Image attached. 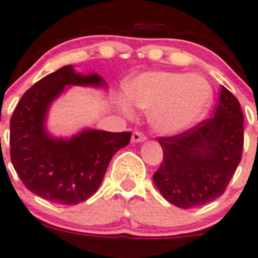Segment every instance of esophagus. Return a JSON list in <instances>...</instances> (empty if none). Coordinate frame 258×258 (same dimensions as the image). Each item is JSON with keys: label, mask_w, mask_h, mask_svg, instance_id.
<instances>
[{"label": "esophagus", "mask_w": 258, "mask_h": 258, "mask_svg": "<svg viewBox=\"0 0 258 258\" xmlns=\"http://www.w3.org/2000/svg\"><path fill=\"white\" fill-rule=\"evenodd\" d=\"M146 141V136L141 131H134L132 134V142H143Z\"/></svg>", "instance_id": "obj_1"}]
</instances>
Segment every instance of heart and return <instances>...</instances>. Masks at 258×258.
<instances>
[{"instance_id": "obj_1", "label": "heart", "mask_w": 258, "mask_h": 258, "mask_svg": "<svg viewBox=\"0 0 258 258\" xmlns=\"http://www.w3.org/2000/svg\"><path fill=\"white\" fill-rule=\"evenodd\" d=\"M125 93L137 107L150 111L151 124L161 133H178L195 124L212 101L206 80L183 73H145L127 83ZM120 106L131 115L129 103L121 101Z\"/></svg>"}]
</instances>
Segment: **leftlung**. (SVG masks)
Wrapping results in <instances>:
<instances>
[{"instance_id": "obj_1", "label": "left lung", "mask_w": 258, "mask_h": 258, "mask_svg": "<svg viewBox=\"0 0 258 258\" xmlns=\"http://www.w3.org/2000/svg\"><path fill=\"white\" fill-rule=\"evenodd\" d=\"M242 108L221 87L212 117L172 137H160L164 158L153 181L170 203L180 209L202 206L224 195L242 160Z\"/></svg>"}]
</instances>
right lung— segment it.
Listing matches in <instances>:
<instances>
[{
    "label": "right lung",
    "mask_w": 258,
    "mask_h": 258,
    "mask_svg": "<svg viewBox=\"0 0 258 258\" xmlns=\"http://www.w3.org/2000/svg\"><path fill=\"white\" fill-rule=\"evenodd\" d=\"M97 74L80 75L63 66L28 89L10 120V157L30 192L58 205L88 200L100 186L111 158L131 142V132L86 131L69 141L46 133L48 106L65 86H103Z\"/></svg>",
    "instance_id": "right-lung-1"
}]
</instances>
